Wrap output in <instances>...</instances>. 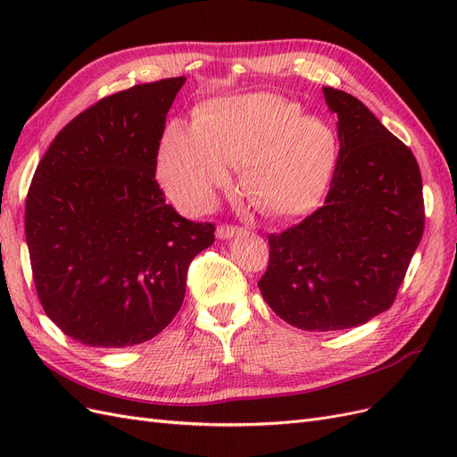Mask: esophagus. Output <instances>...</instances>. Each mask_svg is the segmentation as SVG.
Instances as JSON below:
<instances>
[{
    "label": "esophagus",
    "mask_w": 457,
    "mask_h": 457,
    "mask_svg": "<svg viewBox=\"0 0 457 457\" xmlns=\"http://www.w3.org/2000/svg\"><path fill=\"white\" fill-rule=\"evenodd\" d=\"M238 232H242V228L232 227V225H220V227L217 228V238L228 240V238L234 237V234H238Z\"/></svg>",
    "instance_id": "34e87169"
}]
</instances>
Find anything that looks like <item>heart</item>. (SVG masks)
<instances>
[{
	"label": "heart",
	"mask_w": 457,
	"mask_h": 457,
	"mask_svg": "<svg viewBox=\"0 0 457 457\" xmlns=\"http://www.w3.org/2000/svg\"><path fill=\"white\" fill-rule=\"evenodd\" d=\"M337 160L339 139L329 123L303 116L280 95L252 93L204 106L195 126L170 123L158 177L173 202L204 207L230 183L228 165H244L242 185L253 204L294 217L322 200Z\"/></svg>",
	"instance_id": "b5f03b06"
}]
</instances>
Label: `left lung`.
I'll list each match as a JSON object with an SVG mask.
<instances>
[{
    "instance_id": "obj_1",
    "label": "left lung",
    "mask_w": 457,
    "mask_h": 457,
    "mask_svg": "<svg viewBox=\"0 0 457 457\" xmlns=\"http://www.w3.org/2000/svg\"><path fill=\"white\" fill-rule=\"evenodd\" d=\"M337 114L339 160L324 205L269 234L261 295L305 331L366 324L393 305L423 237L420 165L356 96L324 87Z\"/></svg>"
}]
</instances>
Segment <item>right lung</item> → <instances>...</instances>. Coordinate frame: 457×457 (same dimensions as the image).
Wrapping results in <instances>:
<instances>
[{
  "label": "right lung",
  "mask_w": 457,
  "mask_h": 457,
  "mask_svg": "<svg viewBox=\"0 0 457 457\" xmlns=\"http://www.w3.org/2000/svg\"><path fill=\"white\" fill-rule=\"evenodd\" d=\"M187 81L104 96L54 137L26 196L36 292L62 334L87 347L139 345L185 299L190 261L215 240L165 204L156 158L165 116Z\"/></svg>",
  "instance_id": "1"
}]
</instances>
